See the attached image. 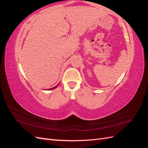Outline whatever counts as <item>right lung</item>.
<instances>
[{"label": "right lung", "instance_id": "obj_1", "mask_svg": "<svg viewBox=\"0 0 148 148\" xmlns=\"http://www.w3.org/2000/svg\"><path fill=\"white\" fill-rule=\"evenodd\" d=\"M58 85H59V84H58L57 85V86H55V87H53V88H51V89H49H49H50V90H51V89H55L56 88H57V87Z\"/></svg>", "mask_w": 148, "mask_h": 148}]
</instances>
